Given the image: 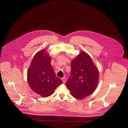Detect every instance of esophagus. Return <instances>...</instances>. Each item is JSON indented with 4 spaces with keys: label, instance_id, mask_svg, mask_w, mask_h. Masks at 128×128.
<instances>
[{
    "label": "esophagus",
    "instance_id": "34e87169",
    "mask_svg": "<svg viewBox=\"0 0 128 128\" xmlns=\"http://www.w3.org/2000/svg\"><path fill=\"white\" fill-rule=\"evenodd\" d=\"M61 80H62L63 83H65L66 82V79L65 78H62Z\"/></svg>",
    "mask_w": 128,
    "mask_h": 128
}]
</instances>
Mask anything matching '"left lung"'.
Masks as SVG:
<instances>
[{"instance_id":"8db88e82","label":"left lung","mask_w":128,"mask_h":128,"mask_svg":"<svg viewBox=\"0 0 128 128\" xmlns=\"http://www.w3.org/2000/svg\"><path fill=\"white\" fill-rule=\"evenodd\" d=\"M71 75L66 82L73 98L82 99L91 95L96 89L99 73L91 56L81 51L71 63Z\"/></svg>"}]
</instances>
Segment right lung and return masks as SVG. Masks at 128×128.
Returning <instances> with one entry per match:
<instances>
[{
	"mask_svg": "<svg viewBox=\"0 0 128 128\" xmlns=\"http://www.w3.org/2000/svg\"><path fill=\"white\" fill-rule=\"evenodd\" d=\"M51 60L46 49H42L34 55L28 70L27 81L30 89L43 98L50 96L63 84L56 76Z\"/></svg>",
	"mask_w": 128,
	"mask_h": 128,
	"instance_id": "right-lung-1",
	"label": "right lung"
}]
</instances>
